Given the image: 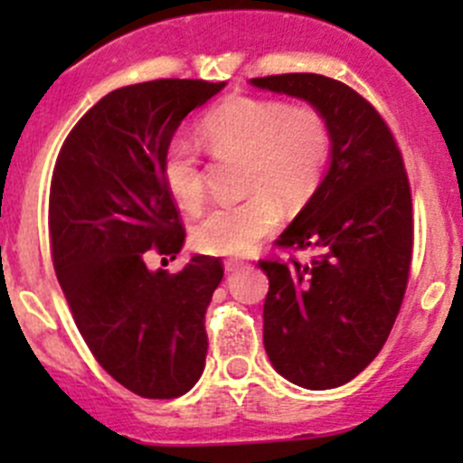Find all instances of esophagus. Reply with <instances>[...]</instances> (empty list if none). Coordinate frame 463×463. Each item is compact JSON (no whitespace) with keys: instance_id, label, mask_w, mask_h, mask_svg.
<instances>
[{"instance_id":"34e87169","label":"esophagus","mask_w":463,"mask_h":463,"mask_svg":"<svg viewBox=\"0 0 463 463\" xmlns=\"http://www.w3.org/2000/svg\"><path fill=\"white\" fill-rule=\"evenodd\" d=\"M246 264H249V261H244V260H226V261H223V266H226V270L244 269Z\"/></svg>"}]
</instances>
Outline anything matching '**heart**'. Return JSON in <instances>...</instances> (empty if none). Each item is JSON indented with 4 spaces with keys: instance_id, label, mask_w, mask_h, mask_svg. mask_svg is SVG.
Instances as JSON below:
<instances>
[{
    "instance_id": "b5f03b06",
    "label": "heart",
    "mask_w": 463,
    "mask_h": 463,
    "mask_svg": "<svg viewBox=\"0 0 463 463\" xmlns=\"http://www.w3.org/2000/svg\"><path fill=\"white\" fill-rule=\"evenodd\" d=\"M202 137L217 156L246 158L244 193L237 203L210 210L194 228V244L210 255H244L275 231L284 203L307 202L331 154L326 116L309 102L231 96L202 120ZM167 193L184 208L205 199L202 158L193 145L172 141L163 156Z\"/></svg>"
}]
</instances>
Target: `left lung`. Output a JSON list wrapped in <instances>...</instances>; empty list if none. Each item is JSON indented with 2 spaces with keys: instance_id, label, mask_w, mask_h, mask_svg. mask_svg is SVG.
Returning a JSON list of instances; mask_svg holds the SVG:
<instances>
[{
  "instance_id": "left-lung-1",
  "label": "left lung",
  "mask_w": 463,
  "mask_h": 463,
  "mask_svg": "<svg viewBox=\"0 0 463 463\" xmlns=\"http://www.w3.org/2000/svg\"><path fill=\"white\" fill-rule=\"evenodd\" d=\"M305 98L331 128V167L309 203L275 240L314 250L309 261L260 260L269 275L264 347L275 370L307 390L361 374L394 326L412 264V190L385 118L356 89L320 73L253 78Z\"/></svg>"
}]
</instances>
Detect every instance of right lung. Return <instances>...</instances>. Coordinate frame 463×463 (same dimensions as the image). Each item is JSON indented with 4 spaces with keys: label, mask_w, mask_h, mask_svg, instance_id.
I'll return each mask as SVG.
<instances>
[{
    "label": "right lung",
    "mask_w": 463,
    "mask_h": 463,
    "mask_svg": "<svg viewBox=\"0 0 463 463\" xmlns=\"http://www.w3.org/2000/svg\"><path fill=\"white\" fill-rule=\"evenodd\" d=\"M223 85L165 78L107 93L64 138L51 176V260L69 309L98 365L143 399L185 394L205 365L222 260L194 255L175 275L145 260H175L184 246L163 156Z\"/></svg>",
    "instance_id": "obj_1"
}]
</instances>
